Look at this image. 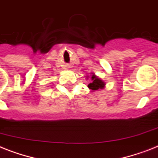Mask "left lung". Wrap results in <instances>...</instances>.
<instances>
[{
    "instance_id": "1",
    "label": "left lung",
    "mask_w": 158,
    "mask_h": 158,
    "mask_svg": "<svg viewBox=\"0 0 158 158\" xmlns=\"http://www.w3.org/2000/svg\"><path fill=\"white\" fill-rule=\"evenodd\" d=\"M87 79H88V76ZM105 86H106V83L103 80H101L95 74H92V75H91V83L88 85V88L91 89L92 92L99 90V89H103L105 88Z\"/></svg>"
}]
</instances>
